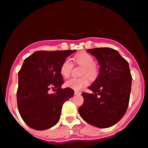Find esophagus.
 <instances>
[{"label":"esophagus","instance_id":"obj_1","mask_svg":"<svg viewBox=\"0 0 148 148\" xmlns=\"http://www.w3.org/2000/svg\"><path fill=\"white\" fill-rule=\"evenodd\" d=\"M74 94H79V95H80V94H81V92H79V91H74Z\"/></svg>","mask_w":148,"mask_h":148}]
</instances>
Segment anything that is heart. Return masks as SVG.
<instances>
[{"label": "heart", "mask_w": 148, "mask_h": 148, "mask_svg": "<svg viewBox=\"0 0 148 148\" xmlns=\"http://www.w3.org/2000/svg\"><path fill=\"white\" fill-rule=\"evenodd\" d=\"M74 61L76 64L83 67L81 78H72L65 83L67 88L74 90H80L88 86L90 79L95 80L99 75V69L95 65V60L92 55L86 52H81L74 56ZM73 68V64L69 58L62 63L60 67V74L63 78H67L70 75Z\"/></svg>", "instance_id": "1"}]
</instances>
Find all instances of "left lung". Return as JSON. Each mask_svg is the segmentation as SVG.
Returning a JSON list of instances; mask_svg holds the SVG:
<instances>
[{
    "label": "left lung",
    "mask_w": 148,
    "mask_h": 148,
    "mask_svg": "<svg viewBox=\"0 0 148 148\" xmlns=\"http://www.w3.org/2000/svg\"><path fill=\"white\" fill-rule=\"evenodd\" d=\"M100 65L99 74L83 92L80 116L90 125L100 128L111 127L119 122L127 109L130 95L132 75L129 64L115 49L99 47L87 49Z\"/></svg>",
    "instance_id": "left-lung-1"
}]
</instances>
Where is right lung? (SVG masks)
<instances>
[{
  "label": "right lung",
  "mask_w": 148,
  "mask_h": 148,
  "mask_svg": "<svg viewBox=\"0 0 148 148\" xmlns=\"http://www.w3.org/2000/svg\"><path fill=\"white\" fill-rule=\"evenodd\" d=\"M74 51H37L23 62L18 72L17 105L23 120L32 129L44 130L56 125L63 103L74 95L72 89L61 88L60 67Z\"/></svg>",
  "instance_id": "right-lung-1"
}]
</instances>
